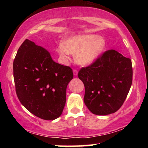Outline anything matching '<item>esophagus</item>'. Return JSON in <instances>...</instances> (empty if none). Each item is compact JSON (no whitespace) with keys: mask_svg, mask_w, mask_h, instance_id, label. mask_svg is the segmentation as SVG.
Masks as SVG:
<instances>
[{"mask_svg":"<svg viewBox=\"0 0 148 148\" xmlns=\"http://www.w3.org/2000/svg\"><path fill=\"white\" fill-rule=\"evenodd\" d=\"M73 75H74L75 76L77 75V74H78L77 70V69H73Z\"/></svg>","mask_w":148,"mask_h":148,"instance_id":"obj_1","label":"esophagus"}]
</instances>
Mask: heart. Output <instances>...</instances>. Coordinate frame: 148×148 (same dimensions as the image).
<instances>
[{"label": "heart", "instance_id": "heart-1", "mask_svg": "<svg viewBox=\"0 0 148 148\" xmlns=\"http://www.w3.org/2000/svg\"><path fill=\"white\" fill-rule=\"evenodd\" d=\"M106 46V41L102 36L95 34L75 35L64 39L56 52L64 64L67 63L71 54L75 55V60L78 64L87 65L100 55Z\"/></svg>", "mask_w": 148, "mask_h": 148}]
</instances>
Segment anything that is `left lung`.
I'll return each mask as SVG.
<instances>
[{"mask_svg":"<svg viewBox=\"0 0 148 148\" xmlns=\"http://www.w3.org/2000/svg\"><path fill=\"white\" fill-rule=\"evenodd\" d=\"M78 77L84 84V100L90 112L112 114L121 108L130 90L131 60L114 50H107L91 65L81 69Z\"/></svg>","mask_w":148,"mask_h":148,"instance_id":"8db88e82","label":"left lung"}]
</instances>
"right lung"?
<instances>
[{
	"mask_svg": "<svg viewBox=\"0 0 148 148\" xmlns=\"http://www.w3.org/2000/svg\"><path fill=\"white\" fill-rule=\"evenodd\" d=\"M13 77L18 98L30 112L44 120L61 115L73 78L71 68L54 62L47 50L26 39L14 59Z\"/></svg>",
	"mask_w": 148,
	"mask_h": 148,
	"instance_id": "1",
	"label": "right lung"
}]
</instances>
